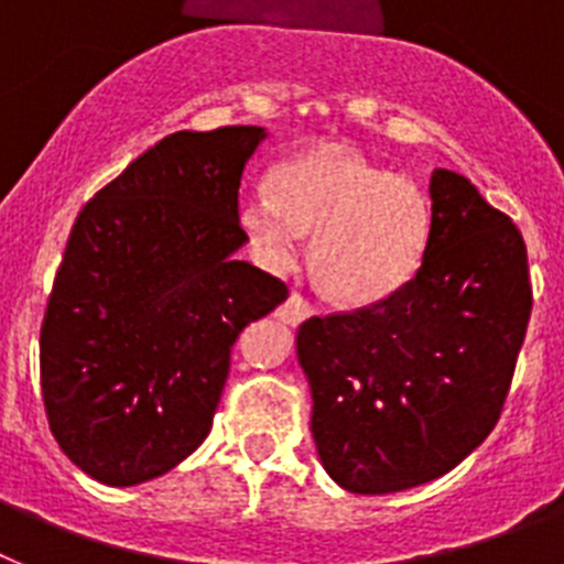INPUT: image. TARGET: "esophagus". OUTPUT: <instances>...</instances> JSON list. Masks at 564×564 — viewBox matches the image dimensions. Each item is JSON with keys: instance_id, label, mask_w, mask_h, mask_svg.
<instances>
[{"instance_id": "obj_1", "label": "esophagus", "mask_w": 564, "mask_h": 564, "mask_svg": "<svg viewBox=\"0 0 564 564\" xmlns=\"http://www.w3.org/2000/svg\"><path fill=\"white\" fill-rule=\"evenodd\" d=\"M276 316H279V322H282V325L296 327V325H302L307 316H313V307H311V302H307V299H302L299 293H291V296L285 299V305L276 311Z\"/></svg>"}]
</instances>
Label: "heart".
Listing matches in <instances>:
<instances>
[{"label":"heart","mask_w":564,"mask_h":564,"mask_svg":"<svg viewBox=\"0 0 564 564\" xmlns=\"http://www.w3.org/2000/svg\"><path fill=\"white\" fill-rule=\"evenodd\" d=\"M268 186L239 197L248 246L262 265L282 271L302 234H313L311 273L336 305H378L421 265L432 214L410 177L344 147H316L279 163Z\"/></svg>","instance_id":"obj_1"}]
</instances>
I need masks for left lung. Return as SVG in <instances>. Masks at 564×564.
Instances as JSON below:
<instances>
[{"instance_id":"1","label":"left lung","mask_w":564,"mask_h":564,"mask_svg":"<svg viewBox=\"0 0 564 564\" xmlns=\"http://www.w3.org/2000/svg\"><path fill=\"white\" fill-rule=\"evenodd\" d=\"M421 268L401 291L307 318L296 358L327 475L392 495L446 475L495 430L531 316L522 234L463 174L435 169Z\"/></svg>"}]
</instances>
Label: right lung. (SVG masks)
<instances>
[{
  "label": "right lung",
  "mask_w": 564,
  "mask_h": 564,
  "mask_svg": "<svg viewBox=\"0 0 564 564\" xmlns=\"http://www.w3.org/2000/svg\"><path fill=\"white\" fill-rule=\"evenodd\" d=\"M265 127L174 132L82 208L44 313L50 430L104 486H138L212 432L237 336L288 299L234 253Z\"/></svg>",
  "instance_id": "add662e5"
}]
</instances>
